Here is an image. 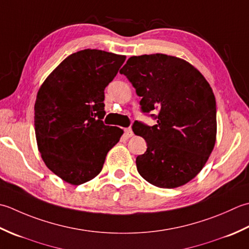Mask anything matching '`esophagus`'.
Segmentation results:
<instances>
[{"label":"esophagus","mask_w":249,"mask_h":249,"mask_svg":"<svg viewBox=\"0 0 249 249\" xmlns=\"http://www.w3.org/2000/svg\"><path fill=\"white\" fill-rule=\"evenodd\" d=\"M124 134L128 136V138H131V136H133V131H132L131 128H126L124 129Z\"/></svg>","instance_id":"34e87169"}]
</instances>
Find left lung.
Wrapping results in <instances>:
<instances>
[{"label":"left lung","instance_id":"1","mask_svg":"<svg viewBox=\"0 0 249 249\" xmlns=\"http://www.w3.org/2000/svg\"><path fill=\"white\" fill-rule=\"evenodd\" d=\"M120 74L142 96L143 113L158 109L157 124L133 132L147 143L136 157L140 175L160 188H176L200 173L216 143V100L210 84L186 60L163 53L134 55Z\"/></svg>","mask_w":249,"mask_h":249}]
</instances>
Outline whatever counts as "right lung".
I'll return each instance as SVG.
<instances>
[{
  "mask_svg": "<svg viewBox=\"0 0 249 249\" xmlns=\"http://www.w3.org/2000/svg\"><path fill=\"white\" fill-rule=\"evenodd\" d=\"M125 55L84 49L65 58L45 79L34 105L37 147L48 169L71 185L98 175L124 131L103 124L104 89Z\"/></svg>",
  "mask_w": 249,
  "mask_h": 249,
  "instance_id": "add662e5",
  "label": "right lung"
}]
</instances>
